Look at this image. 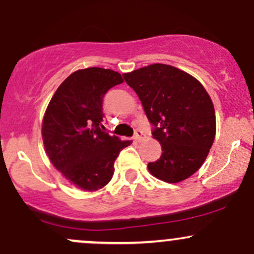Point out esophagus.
<instances>
[{
  "label": "esophagus",
  "mask_w": 254,
  "mask_h": 254,
  "mask_svg": "<svg viewBox=\"0 0 254 254\" xmlns=\"http://www.w3.org/2000/svg\"><path fill=\"white\" fill-rule=\"evenodd\" d=\"M144 138H145V135H144L143 131H139V130L136 131L135 136H133V139H135V141H137V142H142Z\"/></svg>",
  "instance_id": "esophagus-1"
}]
</instances>
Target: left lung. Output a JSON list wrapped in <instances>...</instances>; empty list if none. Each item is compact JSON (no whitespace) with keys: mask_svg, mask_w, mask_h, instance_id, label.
Returning a JSON list of instances; mask_svg holds the SVG:
<instances>
[{"mask_svg":"<svg viewBox=\"0 0 254 254\" xmlns=\"http://www.w3.org/2000/svg\"><path fill=\"white\" fill-rule=\"evenodd\" d=\"M136 92L162 154L148 170L157 179L179 183L199 170L216 133L214 105L202 83L168 64H150L123 74Z\"/></svg>","mask_w":254,"mask_h":254,"instance_id":"left-lung-1","label":"left lung"}]
</instances>
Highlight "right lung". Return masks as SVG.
<instances>
[{
  "mask_svg": "<svg viewBox=\"0 0 254 254\" xmlns=\"http://www.w3.org/2000/svg\"><path fill=\"white\" fill-rule=\"evenodd\" d=\"M122 82V75L111 69H80L60 84L45 111L42 136L46 154L80 190L107 185L119 151L131 143L101 131L104 95Z\"/></svg>",
  "mask_w": 254,
  "mask_h": 254,
  "instance_id": "right-lung-1",
  "label": "right lung"
}]
</instances>
